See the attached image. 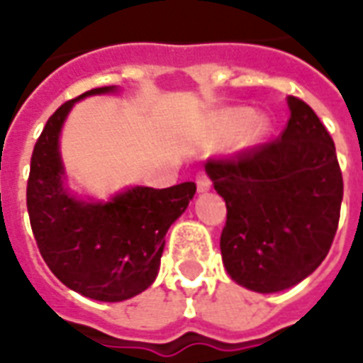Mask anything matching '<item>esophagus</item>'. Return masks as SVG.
<instances>
[{"label": "esophagus", "mask_w": 363, "mask_h": 363, "mask_svg": "<svg viewBox=\"0 0 363 363\" xmlns=\"http://www.w3.org/2000/svg\"><path fill=\"white\" fill-rule=\"evenodd\" d=\"M196 189L198 192H208V190L212 189V181L208 179V174L206 173L196 174Z\"/></svg>", "instance_id": "obj_1"}]
</instances>
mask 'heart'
<instances>
[{
  "instance_id": "obj_1",
  "label": "heart",
  "mask_w": 363,
  "mask_h": 363,
  "mask_svg": "<svg viewBox=\"0 0 363 363\" xmlns=\"http://www.w3.org/2000/svg\"><path fill=\"white\" fill-rule=\"evenodd\" d=\"M223 122L231 132L243 126L239 138H241V145L245 147L257 145L268 134V120L260 114H252L249 108H231V111L223 112Z\"/></svg>"
}]
</instances>
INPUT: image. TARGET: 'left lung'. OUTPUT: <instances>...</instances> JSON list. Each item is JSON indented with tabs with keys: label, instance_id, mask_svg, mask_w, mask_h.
<instances>
[{
	"label": "left lung",
	"instance_id": "left-lung-1",
	"mask_svg": "<svg viewBox=\"0 0 363 363\" xmlns=\"http://www.w3.org/2000/svg\"><path fill=\"white\" fill-rule=\"evenodd\" d=\"M288 126L278 140L206 163L228 206L220 239L225 270L259 294L291 288L317 270L342 204L333 138L301 99L288 96Z\"/></svg>",
	"mask_w": 363,
	"mask_h": 363
}]
</instances>
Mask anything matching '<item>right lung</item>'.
<instances>
[{"mask_svg":"<svg viewBox=\"0 0 363 363\" xmlns=\"http://www.w3.org/2000/svg\"><path fill=\"white\" fill-rule=\"evenodd\" d=\"M96 87L52 114L36 140L27 182V208L38 251L64 286L96 301H124L155 280L169 228L194 198L196 184L132 186L108 202L83 200L66 186L60 132L77 101L114 93Z\"/></svg>","mask_w":363,"mask_h":363,"instance_id":"obj_1","label":"right lung"}]
</instances>
